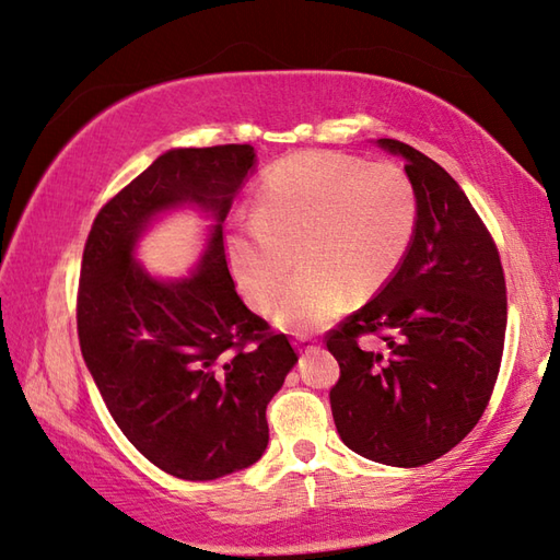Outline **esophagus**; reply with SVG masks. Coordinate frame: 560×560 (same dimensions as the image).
Returning <instances> with one entry per match:
<instances>
[{
	"label": "esophagus",
	"mask_w": 560,
	"mask_h": 560,
	"mask_svg": "<svg viewBox=\"0 0 560 560\" xmlns=\"http://www.w3.org/2000/svg\"><path fill=\"white\" fill-rule=\"evenodd\" d=\"M295 347H299L301 353H315V351L319 349L317 341H315L313 337H307V335H299V337H295Z\"/></svg>",
	"instance_id": "obj_1"
}]
</instances>
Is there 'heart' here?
<instances>
[{
    "label": "heart",
    "mask_w": 560,
    "mask_h": 560,
    "mask_svg": "<svg viewBox=\"0 0 560 560\" xmlns=\"http://www.w3.org/2000/svg\"><path fill=\"white\" fill-rule=\"evenodd\" d=\"M416 225L419 197L399 165L301 151L261 175L253 213L225 237V257L257 313L277 303L292 261L303 260L271 315L277 327L303 331L347 311L353 289L365 295L385 287L407 257Z\"/></svg>",
    "instance_id": "obj_1"
}]
</instances>
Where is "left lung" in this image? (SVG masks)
Masks as SVG:
<instances>
[{
    "instance_id": "obj_1",
    "label": "left lung",
    "mask_w": 560,
    "mask_h": 560,
    "mask_svg": "<svg viewBox=\"0 0 560 560\" xmlns=\"http://www.w3.org/2000/svg\"><path fill=\"white\" fill-rule=\"evenodd\" d=\"M375 144L404 161L419 225L395 277L327 337L341 368L329 404L343 445L407 469L443 457L479 423L503 355L505 277L452 175L397 139ZM380 328L388 349L361 350L358 335Z\"/></svg>"
}]
</instances>
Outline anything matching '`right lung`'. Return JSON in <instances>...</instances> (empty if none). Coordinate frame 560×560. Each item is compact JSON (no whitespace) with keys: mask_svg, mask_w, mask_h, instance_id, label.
<instances>
[{"mask_svg":"<svg viewBox=\"0 0 560 560\" xmlns=\"http://www.w3.org/2000/svg\"><path fill=\"white\" fill-rule=\"evenodd\" d=\"M255 168L249 144L165 151L101 209L83 249V361L129 443L177 479L255 464L269 443L267 404L299 363L289 339L267 335L241 301L225 265L223 221ZM183 208L208 221L206 245L185 278H156L138 245Z\"/></svg>","mask_w":560,"mask_h":560,"instance_id":"add662e5","label":"right lung"}]
</instances>
